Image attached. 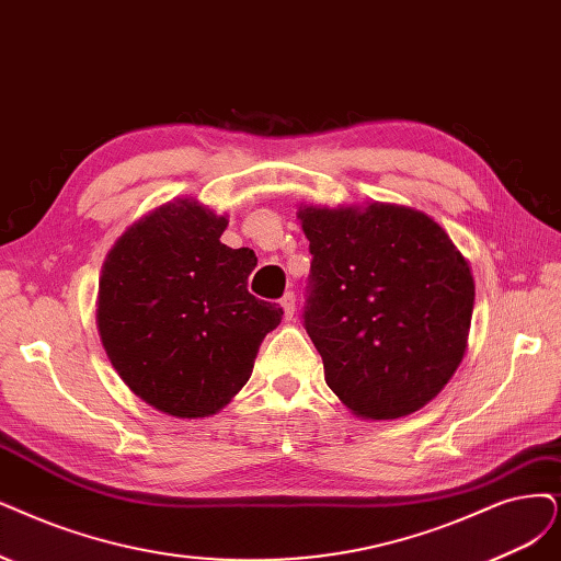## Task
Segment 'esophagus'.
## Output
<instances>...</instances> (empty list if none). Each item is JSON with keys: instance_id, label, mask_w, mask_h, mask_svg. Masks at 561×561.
Listing matches in <instances>:
<instances>
[{"instance_id": "1", "label": "esophagus", "mask_w": 561, "mask_h": 561, "mask_svg": "<svg viewBox=\"0 0 561 561\" xmlns=\"http://www.w3.org/2000/svg\"><path fill=\"white\" fill-rule=\"evenodd\" d=\"M282 309H284V317L291 321L294 319V312H296V294L294 291H288V294H284V298H282Z\"/></svg>"}]
</instances>
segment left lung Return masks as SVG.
Masks as SVG:
<instances>
[{"label":"left lung","mask_w":561,"mask_h":561,"mask_svg":"<svg viewBox=\"0 0 561 561\" xmlns=\"http://www.w3.org/2000/svg\"><path fill=\"white\" fill-rule=\"evenodd\" d=\"M309 240L305 330L325 383L360 419L425 407L458 369L473 277L444 228L404 205L300 207Z\"/></svg>","instance_id":"1"}]
</instances>
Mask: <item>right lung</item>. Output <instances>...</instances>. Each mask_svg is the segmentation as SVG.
<instances>
[{"label":"right lung","mask_w":561,"mask_h":561,"mask_svg":"<svg viewBox=\"0 0 561 561\" xmlns=\"http://www.w3.org/2000/svg\"><path fill=\"white\" fill-rule=\"evenodd\" d=\"M226 224L198 201L165 203L127 228L101 270V344L122 381L175 419L231 402L284 314L247 291L256 254L226 247Z\"/></svg>","instance_id":"1"}]
</instances>
